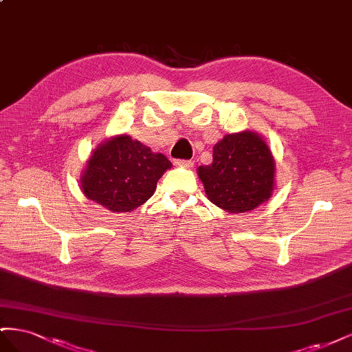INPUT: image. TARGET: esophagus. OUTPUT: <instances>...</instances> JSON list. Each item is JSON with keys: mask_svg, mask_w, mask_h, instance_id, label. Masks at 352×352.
I'll use <instances>...</instances> for the list:
<instances>
[{"mask_svg": "<svg viewBox=\"0 0 352 352\" xmlns=\"http://www.w3.org/2000/svg\"><path fill=\"white\" fill-rule=\"evenodd\" d=\"M176 166H182V167H192L194 162L192 160H175Z\"/></svg>", "mask_w": 352, "mask_h": 352, "instance_id": "esophagus-1", "label": "esophagus"}]
</instances>
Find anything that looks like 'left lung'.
Wrapping results in <instances>:
<instances>
[{"label":"left lung","instance_id":"left-lung-1","mask_svg":"<svg viewBox=\"0 0 352 352\" xmlns=\"http://www.w3.org/2000/svg\"><path fill=\"white\" fill-rule=\"evenodd\" d=\"M208 199L229 212H245L267 201L273 190L274 160L258 135H226L212 148V163L198 167Z\"/></svg>","mask_w":352,"mask_h":352}]
</instances>
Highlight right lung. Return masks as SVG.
<instances>
[{
	"instance_id": "1",
	"label": "right lung",
	"mask_w": 352,
	"mask_h": 352,
	"mask_svg": "<svg viewBox=\"0 0 352 352\" xmlns=\"http://www.w3.org/2000/svg\"><path fill=\"white\" fill-rule=\"evenodd\" d=\"M170 167L172 163L163 154L119 135L94 151L82 189L89 199L113 212L132 211L153 197L158 179Z\"/></svg>"
}]
</instances>
